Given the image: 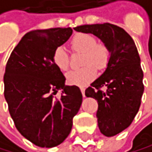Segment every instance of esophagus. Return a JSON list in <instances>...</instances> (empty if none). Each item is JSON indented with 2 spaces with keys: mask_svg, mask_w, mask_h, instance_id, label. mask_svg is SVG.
Returning <instances> with one entry per match:
<instances>
[{
  "mask_svg": "<svg viewBox=\"0 0 152 152\" xmlns=\"http://www.w3.org/2000/svg\"><path fill=\"white\" fill-rule=\"evenodd\" d=\"M80 91H81L83 97H85V88H84V87H80Z\"/></svg>",
  "mask_w": 152,
  "mask_h": 152,
  "instance_id": "1",
  "label": "esophagus"
}]
</instances>
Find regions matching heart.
Masks as SVG:
<instances>
[{
    "label": "heart",
    "mask_w": 152,
    "mask_h": 152,
    "mask_svg": "<svg viewBox=\"0 0 152 152\" xmlns=\"http://www.w3.org/2000/svg\"><path fill=\"white\" fill-rule=\"evenodd\" d=\"M72 48L82 52V64L86 66L77 70H72L66 74L67 83L71 85L83 86L96 75V68L102 69L109 60V50L104 44H98L96 38L87 33H78L71 41ZM53 62L59 70L65 71L69 67V55L64 47L59 46L53 53ZM89 63L94 64H89Z\"/></svg>",
    "instance_id": "b5f03b06"
}]
</instances>
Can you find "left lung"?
<instances>
[{
	"label": "left lung",
	"instance_id": "left-lung-1",
	"mask_svg": "<svg viewBox=\"0 0 152 152\" xmlns=\"http://www.w3.org/2000/svg\"><path fill=\"white\" fill-rule=\"evenodd\" d=\"M74 29L93 34L109 50L105 70L85 90V96L98 100L100 132L106 137L115 136L130 126L144 93V74L135 43L124 29L108 23L83 25ZM102 87L107 90H100Z\"/></svg>",
	"mask_w": 152,
	"mask_h": 152
}]
</instances>
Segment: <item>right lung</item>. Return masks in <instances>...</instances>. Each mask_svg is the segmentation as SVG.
Wrapping results in <instances>:
<instances>
[{"label":"right lung","mask_w":152,"mask_h":152,"mask_svg":"<svg viewBox=\"0 0 152 152\" xmlns=\"http://www.w3.org/2000/svg\"><path fill=\"white\" fill-rule=\"evenodd\" d=\"M73 29L55 28L31 30L14 48L5 67L4 98L15 126L26 139L41 148L64 141L82 103L77 86L53 62L55 48L69 40ZM60 90V99L53 94Z\"/></svg>","instance_id":"obj_1"}]
</instances>
